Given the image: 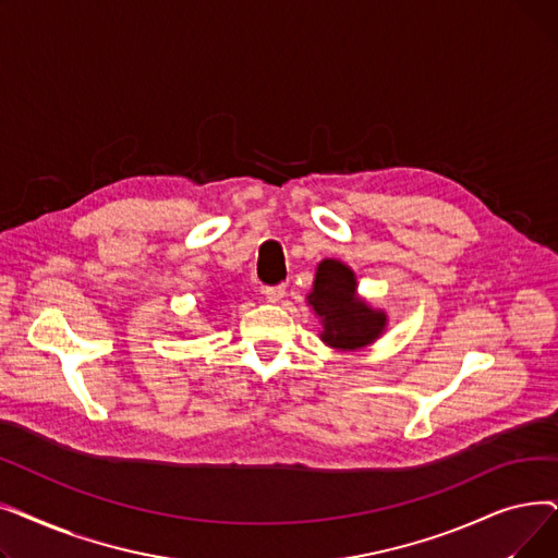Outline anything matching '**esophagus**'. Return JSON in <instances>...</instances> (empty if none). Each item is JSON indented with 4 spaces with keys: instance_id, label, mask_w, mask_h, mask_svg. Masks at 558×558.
I'll list each match as a JSON object with an SVG mask.
<instances>
[{
    "instance_id": "1",
    "label": "esophagus",
    "mask_w": 558,
    "mask_h": 558,
    "mask_svg": "<svg viewBox=\"0 0 558 558\" xmlns=\"http://www.w3.org/2000/svg\"><path fill=\"white\" fill-rule=\"evenodd\" d=\"M284 294H287V284H276V287H267V289H264V296H267L269 303L282 301Z\"/></svg>"
}]
</instances>
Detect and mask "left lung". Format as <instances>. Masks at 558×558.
Masks as SVG:
<instances>
[{"label":"left lung","mask_w":558,"mask_h":558,"mask_svg":"<svg viewBox=\"0 0 558 558\" xmlns=\"http://www.w3.org/2000/svg\"><path fill=\"white\" fill-rule=\"evenodd\" d=\"M307 303L324 326L320 339L337 350L364 348L387 328V314L357 296L355 274L339 259L318 264Z\"/></svg>","instance_id":"1"}]
</instances>
